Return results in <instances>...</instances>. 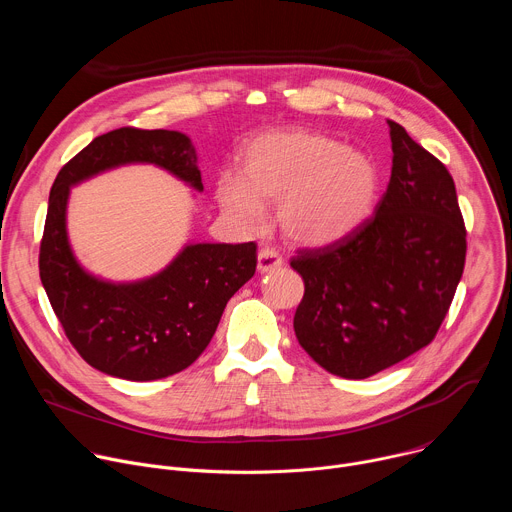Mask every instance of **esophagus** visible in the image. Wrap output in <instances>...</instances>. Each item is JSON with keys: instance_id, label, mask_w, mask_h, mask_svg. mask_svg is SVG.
<instances>
[{"instance_id": "obj_1", "label": "esophagus", "mask_w": 512, "mask_h": 512, "mask_svg": "<svg viewBox=\"0 0 512 512\" xmlns=\"http://www.w3.org/2000/svg\"><path fill=\"white\" fill-rule=\"evenodd\" d=\"M283 265V259L273 249H261L257 255V269L259 273H269L273 269H279Z\"/></svg>"}]
</instances>
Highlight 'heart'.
<instances>
[{
	"label": "heart",
	"instance_id": "obj_1",
	"mask_svg": "<svg viewBox=\"0 0 512 512\" xmlns=\"http://www.w3.org/2000/svg\"><path fill=\"white\" fill-rule=\"evenodd\" d=\"M379 184L369 154L330 135L291 127L249 139L241 172L218 174L214 194L245 231L261 229L265 202H277V223L287 241L328 247L369 221Z\"/></svg>",
	"mask_w": 512,
	"mask_h": 512
}]
</instances>
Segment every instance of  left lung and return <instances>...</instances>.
<instances>
[{
  "mask_svg": "<svg viewBox=\"0 0 512 512\" xmlns=\"http://www.w3.org/2000/svg\"><path fill=\"white\" fill-rule=\"evenodd\" d=\"M393 168L375 216L350 237L291 259L306 285L302 348L342 379L373 377L427 346L454 300L466 229L446 166L389 121Z\"/></svg>",
  "mask_w": 512,
  "mask_h": 512,
  "instance_id": "1",
  "label": "left lung"
}]
</instances>
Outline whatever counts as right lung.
I'll use <instances>...</instances> for the list:
<instances>
[{
  "label": "right lung",
  "mask_w": 512,
  "mask_h": 512,
  "mask_svg": "<svg viewBox=\"0 0 512 512\" xmlns=\"http://www.w3.org/2000/svg\"><path fill=\"white\" fill-rule=\"evenodd\" d=\"M129 164H152L202 192L186 133L121 127L95 137L52 184L40 279L70 344L93 369L125 381H156L184 371L204 352L227 302L255 275L257 245L190 241L148 277L111 281L91 273L68 241L70 188Z\"/></svg>",
  "instance_id": "1"
}]
</instances>
